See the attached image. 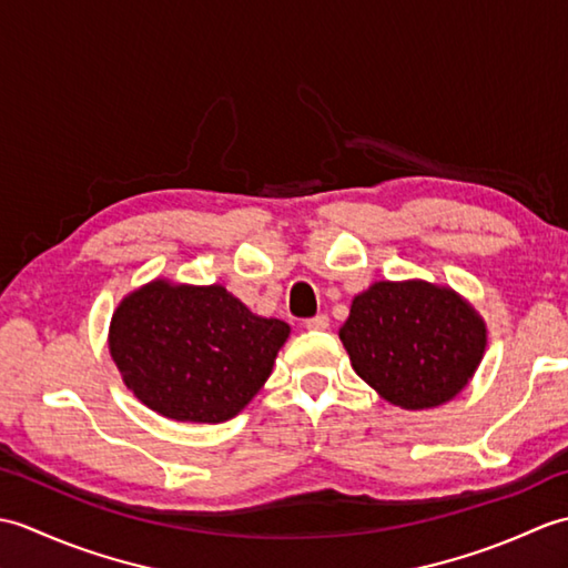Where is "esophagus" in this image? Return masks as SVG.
<instances>
[{"label": "esophagus", "mask_w": 568, "mask_h": 568, "mask_svg": "<svg viewBox=\"0 0 568 568\" xmlns=\"http://www.w3.org/2000/svg\"><path fill=\"white\" fill-rule=\"evenodd\" d=\"M305 327L307 329H327L329 327V317L327 315H315L305 320Z\"/></svg>", "instance_id": "1"}]
</instances>
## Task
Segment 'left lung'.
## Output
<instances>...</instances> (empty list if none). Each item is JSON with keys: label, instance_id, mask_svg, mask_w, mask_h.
I'll return each mask as SVG.
<instances>
[{"label": "left lung", "instance_id": "left-lung-1", "mask_svg": "<svg viewBox=\"0 0 568 568\" xmlns=\"http://www.w3.org/2000/svg\"><path fill=\"white\" fill-rule=\"evenodd\" d=\"M339 339L352 366L405 409L449 403L486 352V322L452 287L381 281L354 297Z\"/></svg>", "mask_w": 568, "mask_h": 568}]
</instances>
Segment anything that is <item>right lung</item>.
Masks as SVG:
<instances>
[{"label":"right lung","instance_id":"right-lung-1","mask_svg":"<svg viewBox=\"0 0 568 568\" xmlns=\"http://www.w3.org/2000/svg\"><path fill=\"white\" fill-rule=\"evenodd\" d=\"M291 327L258 317L222 285L163 277L129 293L110 324V354L126 388L168 419L216 425L268 381Z\"/></svg>","mask_w":568,"mask_h":568}]
</instances>
